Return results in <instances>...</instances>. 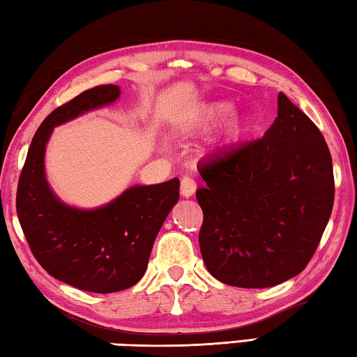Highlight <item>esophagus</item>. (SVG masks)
I'll list each match as a JSON object with an SVG mask.
<instances>
[{
    "label": "esophagus",
    "instance_id": "obj_1",
    "mask_svg": "<svg viewBox=\"0 0 357 357\" xmlns=\"http://www.w3.org/2000/svg\"><path fill=\"white\" fill-rule=\"evenodd\" d=\"M197 185L191 177H183L182 182H180V192H182L183 197H191L196 192Z\"/></svg>",
    "mask_w": 357,
    "mask_h": 357
}]
</instances>
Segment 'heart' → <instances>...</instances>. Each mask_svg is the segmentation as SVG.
<instances>
[{"instance_id": "obj_1", "label": "heart", "mask_w": 357, "mask_h": 357, "mask_svg": "<svg viewBox=\"0 0 357 357\" xmlns=\"http://www.w3.org/2000/svg\"><path fill=\"white\" fill-rule=\"evenodd\" d=\"M232 112L234 106L229 102H213L188 114V117H185L178 123V128L186 131H196V133H205V131H210L218 127V125H221L226 119L232 116ZM248 130L249 122L246 117L240 116L232 119L227 125L226 131H224V142H236L248 133Z\"/></svg>"}]
</instances>
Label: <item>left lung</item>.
I'll return each instance as SVG.
<instances>
[{
    "instance_id": "1",
    "label": "left lung",
    "mask_w": 357,
    "mask_h": 357,
    "mask_svg": "<svg viewBox=\"0 0 357 357\" xmlns=\"http://www.w3.org/2000/svg\"><path fill=\"white\" fill-rule=\"evenodd\" d=\"M207 186L199 246L211 276L266 289L298 276L315 254L334 205V172L317 125L285 93L264 137L202 162Z\"/></svg>"
}]
</instances>
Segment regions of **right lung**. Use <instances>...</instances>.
Masks as SVG:
<instances>
[{
    "label": "right lung",
    "instance_id": "add662e5",
    "mask_svg": "<svg viewBox=\"0 0 357 357\" xmlns=\"http://www.w3.org/2000/svg\"><path fill=\"white\" fill-rule=\"evenodd\" d=\"M121 87L102 84L56 108L37 128L17 188V215L36 260L75 289L114 293L137 284L147 270L156 235L178 201L180 180L135 185L93 210L56 197L45 177V149L53 128L114 103Z\"/></svg>",
    "mask_w": 357,
    "mask_h": 357
}]
</instances>
